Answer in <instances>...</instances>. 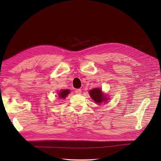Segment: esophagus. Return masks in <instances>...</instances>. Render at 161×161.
Instances as JSON below:
<instances>
[{
  "label": "esophagus",
  "instance_id": "1",
  "mask_svg": "<svg viewBox=\"0 0 161 161\" xmlns=\"http://www.w3.org/2000/svg\"><path fill=\"white\" fill-rule=\"evenodd\" d=\"M75 93L76 94H80L81 93V89H76L75 90Z\"/></svg>",
  "mask_w": 161,
  "mask_h": 161
}]
</instances>
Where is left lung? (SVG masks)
<instances>
[{"mask_svg": "<svg viewBox=\"0 0 161 161\" xmlns=\"http://www.w3.org/2000/svg\"><path fill=\"white\" fill-rule=\"evenodd\" d=\"M89 93L91 98L95 101V103L99 104H101L103 102H106L109 99L103 93L101 89L99 88H95L90 90Z\"/></svg>", "mask_w": 161, "mask_h": 161, "instance_id": "left-lung-1", "label": "left lung"}]
</instances>
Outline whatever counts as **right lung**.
I'll use <instances>...</instances> for the list:
<instances>
[{"instance_id":"1","label":"right lung","mask_w":161,"mask_h":161,"mask_svg":"<svg viewBox=\"0 0 161 161\" xmlns=\"http://www.w3.org/2000/svg\"><path fill=\"white\" fill-rule=\"evenodd\" d=\"M69 93H70V90L69 89L61 90L60 92H58V97H59L60 99H65L67 97V95Z\"/></svg>"}]
</instances>
